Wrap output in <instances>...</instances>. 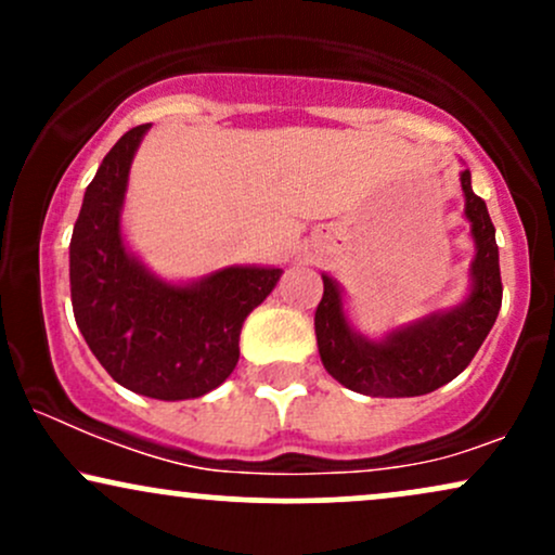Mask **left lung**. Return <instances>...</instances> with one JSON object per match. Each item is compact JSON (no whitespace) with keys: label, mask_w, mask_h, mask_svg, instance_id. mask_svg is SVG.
Segmentation results:
<instances>
[{"label":"left lung","mask_w":555,"mask_h":555,"mask_svg":"<svg viewBox=\"0 0 555 555\" xmlns=\"http://www.w3.org/2000/svg\"><path fill=\"white\" fill-rule=\"evenodd\" d=\"M460 180L475 260L469 269V295L456 308L393 328L384 339H367L344 313L339 284L323 273V297L315 310L318 352L323 367L341 386L365 397H423L454 380L493 328L503 295L495 227L486 201L473 193L467 169Z\"/></svg>","instance_id":"1"}]
</instances>
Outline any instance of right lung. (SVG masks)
Returning a JSON list of instances; mask_svg holds the SVG:
<instances>
[{"mask_svg": "<svg viewBox=\"0 0 555 555\" xmlns=\"http://www.w3.org/2000/svg\"><path fill=\"white\" fill-rule=\"evenodd\" d=\"M149 127L127 130L86 188L69 242V295L82 339L119 386L180 401L229 378L242 323L271 295L282 269L229 266L201 282L169 284L127 250L119 216Z\"/></svg>", "mask_w": 555, "mask_h": 555, "instance_id": "add662e5", "label": "right lung"}]
</instances>
